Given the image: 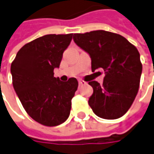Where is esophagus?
Returning a JSON list of instances; mask_svg holds the SVG:
<instances>
[{"label":"esophagus","instance_id":"1","mask_svg":"<svg viewBox=\"0 0 154 154\" xmlns=\"http://www.w3.org/2000/svg\"><path fill=\"white\" fill-rule=\"evenodd\" d=\"M78 84H79V86H83V85H84V84H86V83H85L84 81L79 80V81H78Z\"/></svg>","mask_w":154,"mask_h":154}]
</instances>
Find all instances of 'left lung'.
Here are the masks:
<instances>
[{
    "instance_id": "obj_1",
    "label": "left lung",
    "mask_w": 154,
    "mask_h": 154,
    "mask_svg": "<svg viewBox=\"0 0 154 154\" xmlns=\"http://www.w3.org/2000/svg\"><path fill=\"white\" fill-rule=\"evenodd\" d=\"M73 40L91 58V70L103 69V84L90 81L93 94L89 105L97 116L122 117L137 95L142 72L137 48L120 34L103 30L75 33Z\"/></svg>"
}]
</instances>
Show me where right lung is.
Listing matches in <instances>:
<instances>
[{
    "instance_id": "obj_1",
    "label": "right lung",
    "mask_w": 154,
    "mask_h": 154,
    "mask_svg": "<svg viewBox=\"0 0 154 154\" xmlns=\"http://www.w3.org/2000/svg\"><path fill=\"white\" fill-rule=\"evenodd\" d=\"M73 33L47 34L26 44L11 64L13 86L25 110L38 123L54 127L70 116L78 82L54 77Z\"/></svg>"
}]
</instances>
